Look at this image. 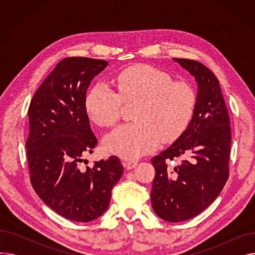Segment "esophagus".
Returning a JSON list of instances; mask_svg holds the SVG:
<instances>
[{"label":"esophagus","mask_w":255,"mask_h":255,"mask_svg":"<svg viewBox=\"0 0 255 255\" xmlns=\"http://www.w3.org/2000/svg\"><path fill=\"white\" fill-rule=\"evenodd\" d=\"M122 164L126 169H132L137 164V161H132V160H122Z\"/></svg>","instance_id":"obj_1"}]
</instances>
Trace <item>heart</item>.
<instances>
[{
	"mask_svg": "<svg viewBox=\"0 0 255 255\" xmlns=\"http://www.w3.org/2000/svg\"><path fill=\"white\" fill-rule=\"evenodd\" d=\"M118 94L104 85L93 87L86 97V111L99 126H114L120 119L122 101L136 102L134 123L118 127L105 138L110 152L135 159L151 152L160 139L176 140L191 122L196 93L185 82H175L153 66L127 67L115 77Z\"/></svg>",
	"mask_w": 255,
	"mask_h": 255,
	"instance_id": "b5f03b06",
	"label": "heart"
}]
</instances>
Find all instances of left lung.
<instances>
[{
    "label": "left lung",
    "instance_id": "left-lung-1",
    "mask_svg": "<svg viewBox=\"0 0 255 255\" xmlns=\"http://www.w3.org/2000/svg\"><path fill=\"white\" fill-rule=\"evenodd\" d=\"M194 76L196 105L191 122L171 145L152 159L156 175L151 202L168 222L195 217L220 194L229 179L232 131L219 80L193 60L173 59ZM180 157L175 166L171 161Z\"/></svg>",
    "mask_w": 255,
    "mask_h": 255
}]
</instances>
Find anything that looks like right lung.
Returning <instances> with one entry per match:
<instances>
[{
  "mask_svg": "<svg viewBox=\"0 0 255 255\" xmlns=\"http://www.w3.org/2000/svg\"><path fill=\"white\" fill-rule=\"evenodd\" d=\"M107 65L90 58L63 59L29 106L25 148L31 184L51 210L76 222L102 215L123 173L117 156L96 161L92 167L80 165L98 142L86 111L87 90Z\"/></svg>",
  "mask_w": 255,
  "mask_h": 255,
  "instance_id": "right-lung-1",
  "label": "right lung"
}]
</instances>
